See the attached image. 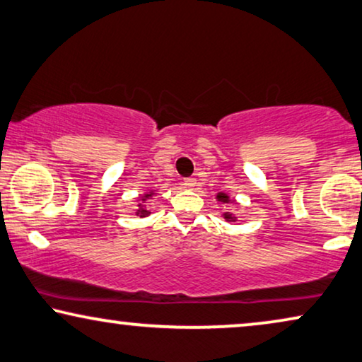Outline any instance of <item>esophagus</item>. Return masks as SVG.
<instances>
[{
    "label": "esophagus",
    "instance_id": "esophagus-1",
    "mask_svg": "<svg viewBox=\"0 0 362 362\" xmlns=\"http://www.w3.org/2000/svg\"><path fill=\"white\" fill-rule=\"evenodd\" d=\"M194 186H196V177H186V180L182 181V187H186V189H191Z\"/></svg>",
    "mask_w": 362,
    "mask_h": 362
}]
</instances>
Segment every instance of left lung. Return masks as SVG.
I'll use <instances>...</instances> for the list:
<instances>
[{
    "instance_id": "8db88e82",
    "label": "left lung",
    "mask_w": 362,
    "mask_h": 362,
    "mask_svg": "<svg viewBox=\"0 0 362 362\" xmlns=\"http://www.w3.org/2000/svg\"><path fill=\"white\" fill-rule=\"evenodd\" d=\"M217 201L223 202V204H228V202H230V197H228L227 194H225V192H218V194H217ZM223 217L227 218L228 222H235V218H237V217L233 216V214H230V212H225V214H223Z\"/></svg>"
}]
</instances>
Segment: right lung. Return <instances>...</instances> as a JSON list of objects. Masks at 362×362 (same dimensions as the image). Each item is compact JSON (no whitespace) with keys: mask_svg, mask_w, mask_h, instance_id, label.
<instances>
[{"mask_svg":"<svg viewBox=\"0 0 362 362\" xmlns=\"http://www.w3.org/2000/svg\"><path fill=\"white\" fill-rule=\"evenodd\" d=\"M151 196H153V192H148V194H144V196H142V199H140V201H146V199H150ZM139 209H137V211H135V216H139V217H146V216H148V211H146V207L144 206V204L142 202H140L139 204V206H137Z\"/></svg>","mask_w":362,"mask_h":362,"instance_id":"obj_1","label":"right lung"}]
</instances>
